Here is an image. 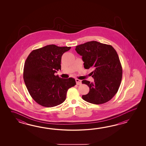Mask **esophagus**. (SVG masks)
Wrapping results in <instances>:
<instances>
[{
  "mask_svg": "<svg viewBox=\"0 0 146 146\" xmlns=\"http://www.w3.org/2000/svg\"><path fill=\"white\" fill-rule=\"evenodd\" d=\"M76 82L77 85H80L81 84V80L78 79H76Z\"/></svg>",
  "mask_w": 146,
  "mask_h": 146,
  "instance_id": "esophagus-1",
  "label": "esophagus"
}]
</instances>
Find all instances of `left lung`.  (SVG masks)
<instances>
[{"mask_svg":"<svg viewBox=\"0 0 146 146\" xmlns=\"http://www.w3.org/2000/svg\"><path fill=\"white\" fill-rule=\"evenodd\" d=\"M75 50L82 56L84 68L93 69L94 82L82 81L90 89L82 99L94 104L108 102L118 91L122 78V67L116 51L110 45L94 40L79 45Z\"/></svg>","mask_w":146,"mask_h":146,"instance_id":"left-lung-1","label":"left lung"}]
</instances>
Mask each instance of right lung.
Segmentation results:
<instances>
[{"label":"right lung","instance_id":"add662e5","mask_svg":"<svg viewBox=\"0 0 146 146\" xmlns=\"http://www.w3.org/2000/svg\"><path fill=\"white\" fill-rule=\"evenodd\" d=\"M70 48L48 45L32 50L26 59L25 84L31 97L40 106L51 108L62 104L68 90L76 84L74 78L62 79L54 74L61 69L62 54Z\"/></svg>","mask_w":146,"mask_h":146}]
</instances>
